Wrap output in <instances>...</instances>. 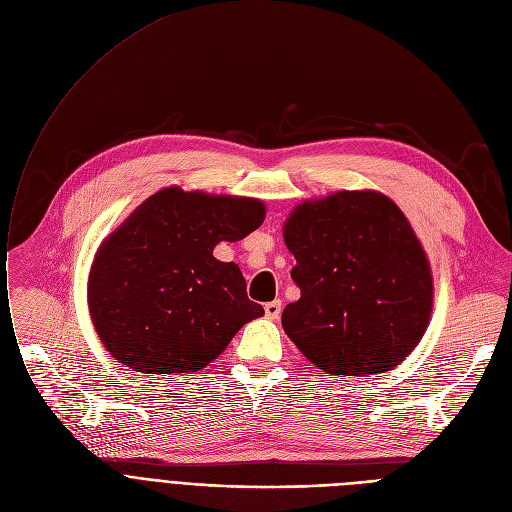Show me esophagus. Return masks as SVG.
<instances>
[{"label":"esophagus","instance_id":"34e87169","mask_svg":"<svg viewBox=\"0 0 512 512\" xmlns=\"http://www.w3.org/2000/svg\"><path fill=\"white\" fill-rule=\"evenodd\" d=\"M281 302H277V299H275V302H268L266 306H264V314H266V318H270V320H277L279 316H281Z\"/></svg>","mask_w":512,"mask_h":512}]
</instances>
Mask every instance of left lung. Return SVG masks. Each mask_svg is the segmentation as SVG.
Segmentation results:
<instances>
[{"instance_id": "8db88e82", "label": "left lung", "mask_w": 512, "mask_h": 512, "mask_svg": "<svg viewBox=\"0 0 512 512\" xmlns=\"http://www.w3.org/2000/svg\"><path fill=\"white\" fill-rule=\"evenodd\" d=\"M283 237L302 295L281 322L297 349L333 376L397 368L434 304L430 262L403 210L374 190L335 192L297 204Z\"/></svg>"}]
</instances>
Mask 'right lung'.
Returning <instances> with one entry per match:
<instances>
[{
	"instance_id": "obj_1",
	"label": "right lung",
	"mask_w": 512,
	"mask_h": 512,
	"mask_svg": "<svg viewBox=\"0 0 512 512\" xmlns=\"http://www.w3.org/2000/svg\"><path fill=\"white\" fill-rule=\"evenodd\" d=\"M264 213L256 198L171 186L105 239L90 266L88 310L119 364L142 374L198 372L264 314L239 266L213 256L219 242L258 229Z\"/></svg>"
}]
</instances>
